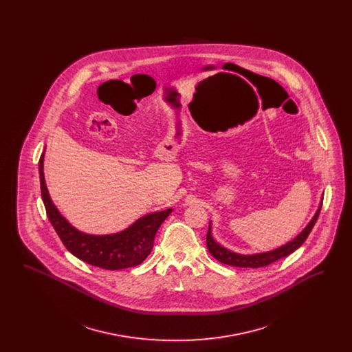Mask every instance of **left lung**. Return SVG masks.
<instances>
[{"label": "left lung", "instance_id": "8db88e82", "mask_svg": "<svg viewBox=\"0 0 352 352\" xmlns=\"http://www.w3.org/2000/svg\"><path fill=\"white\" fill-rule=\"evenodd\" d=\"M322 204L319 206L317 214L314 215V218L311 219V221L307 224V227L298 234L294 240L289 241L287 244H285L284 247L276 250V251L267 252V253H258V254H252V256H243V254H236L234 252L228 251L226 248H223L221 245H219L218 243L212 239L211 236V226L208 228V232L206 236V241H207V248L210 253L226 265H231V267H239V268H263V267H268L270 264L278 261L280 258H284L286 256H289L290 253L298 250L302 244L305 243V240L307 239V236L311 232L316 221L319 217Z\"/></svg>", "mask_w": 352, "mask_h": 352}]
</instances>
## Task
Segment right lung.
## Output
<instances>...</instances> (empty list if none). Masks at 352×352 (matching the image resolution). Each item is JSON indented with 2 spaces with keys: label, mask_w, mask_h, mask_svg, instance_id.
Here are the masks:
<instances>
[{
  "label": "right lung",
  "mask_w": 352,
  "mask_h": 352,
  "mask_svg": "<svg viewBox=\"0 0 352 352\" xmlns=\"http://www.w3.org/2000/svg\"><path fill=\"white\" fill-rule=\"evenodd\" d=\"M39 179L46 214L55 232L68 251L94 267L118 270L140 265L151 254L155 234L171 212V208H168L142 217L133 226L120 234L107 236L85 234L75 230L52 204L45 184L43 154L39 158Z\"/></svg>",
  "instance_id": "right-lung-1"
}]
</instances>
